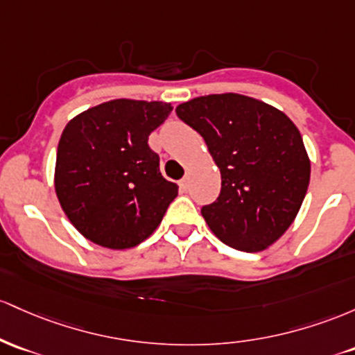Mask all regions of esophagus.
I'll return each instance as SVG.
<instances>
[{"mask_svg": "<svg viewBox=\"0 0 355 355\" xmlns=\"http://www.w3.org/2000/svg\"><path fill=\"white\" fill-rule=\"evenodd\" d=\"M179 189L184 191V193L189 189V179H188V176H184V178L181 179V181H179Z\"/></svg>", "mask_w": 355, "mask_h": 355, "instance_id": "obj_1", "label": "esophagus"}]
</instances>
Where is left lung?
<instances>
[{
	"label": "left lung",
	"instance_id": "1",
	"mask_svg": "<svg viewBox=\"0 0 355 355\" xmlns=\"http://www.w3.org/2000/svg\"><path fill=\"white\" fill-rule=\"evenodd\" d=\"M178 117L205 139L220 167L221 193L201 214L231 248H268L295 220L310 182V159L282 110L240 94L181 103Z\"/></svg>",
	"mask_w": 355,
	"mask_h": 355
}]
</instances>
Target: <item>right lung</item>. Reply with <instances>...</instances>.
Returning <instances> with one entry per match:
<instances>
[{
    "label": "right lung",
    "instance_id": "obj_1",
    "mask_svg": "<svg viewBox=\"0 0 355 355\" xmlns=\"http://www.w3.org/2000/svg\"><path fill=\"white\" fill-rule=\"evenodd\" d=\"M171 110L166 102L117 98L78 114L63 129L55 191L87 240L132 248L162 221L178 186L162 178L147 141Z\"/></svg>",
    "mask_w": 355,
    "mask_h": 355
}]
</instances>
